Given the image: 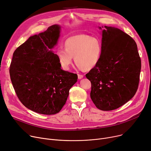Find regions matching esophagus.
<instances>
[{
	"instance_id": "1",
	"label": "esophagus",
	"mask_w": 151,
	"mask_h": 151,
	"mask_svg": "<svg viewBox=\"0 0 151 151\" xmlns=\"http://www.w3.org/2000/svg\"><path fill=\"white\" fill-rule=\"evenodd\" d=\"M83 75H81V74H78V78L79 80H80V79H82L83 78Z\"/></svg>"
}]
</instances>
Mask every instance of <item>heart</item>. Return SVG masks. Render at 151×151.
Returning a JSON list of instances; mask_svg holds the SVG:
<instances>
[{
	"label": "heart",
	"mask_w": 151,
	"mask_h": 151,
	"mask_svg": "<svg viewBox=\"0 0 151 151\" xmlns=\"http://www.w3.org/2000/svg\"><path fill=\"white\" fill-rule=\"evenodd\" d=\"M64 48L58 47L55 55L61 68L69 70L74 57L79 68L88 70L96 67L101 56L102 43L97 37L79 34L67 38L64 42Z\"/></svg>",
	"instance_id": "1"
}]
</instances>
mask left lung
<instances>
[{"mask_svg":"<svg viewBox=\"0 0 151 151\" xmlns=\"http://www.w3.org/2000/svg\"><path fill=\"white\" fill-rule=\"evenodd\" d=\"M102 54L97 65L86 75L91 81V98L97 108H119L136 93L139 81L141 59L134 40L119 29L105 26Z\"/></svg>","mask_w":151,"mask_h":151,"instance_id":"left-lung-1","label":"left lung"}]
</instances>
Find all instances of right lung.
Here are the masks:
<instances>
[{
    "mask_svg": "<svg viewBox=\"0 0 151 151\" xmlns=\"http://www.w3.org/2000/svg\"><path fill=\"white\" fill-rule=\"evenodd\" d=\"M60 32L59 25H52L30 37L13 54L10 75L15 92L24 105L39 114L59 113L77 81L76 74L61 69L52 51Z\"/></svg>",
    "mask_w": 151,
    "mask_h": 151,
    "instance_id": "obj_1",
    "label": "right lung"
}]
</instances>
